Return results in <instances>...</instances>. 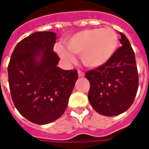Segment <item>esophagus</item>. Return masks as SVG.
I'll return each mask as SVG.
<instances>
[{
  "mask_svg": "<svg viewBox=\"0 0 149 149\" xmlns=\"http://www.w3.org/2000/svg\"><path fill=\"white\" fill-rule=\"evenodd\" d=\"M78 74H79V77H84V73L82 70H78Z\"/></svg>",
  "mask_w": 149,
  "mask_h": 149,
  "instance_id": "esophagus-1",
  "label": "esophagus"
}]
</instances>
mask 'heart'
<instances>
[{
  "mask_svg": "<svg viewBox=\"0 0 149 149\" xmlns=\"http://www.w3.org/2000/svg\"><path fill=\"white\" fill-rule=\"evenodd\" d=\"M66 47L72 54L81 55L84 65L96 68L106 64L116 52L118 36L109 27L89 29L79 31L65 40ZM56 50L60 57L66 62H73L74 57L68 50L58 45Z\"/></svg>",
  "mask_w": 149,
  "mask_h": 149,
  "instance_id": "b5f03b06",
  "label": "heart"
}]
</instances>
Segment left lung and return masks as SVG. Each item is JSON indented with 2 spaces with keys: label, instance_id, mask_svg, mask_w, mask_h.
Wrapping results in <instances>:
<instances>
[{
  "label": "left lung",
  "instance_id": "left-lung-1",
  "mask_svg": "<svg viewBox=\"0 0 149 149\" xmlns=\"http://www.w3.org/2000/svg\"><path fill=\"white\" fill-rule=\"evenodd\" d=\"M122 46L103 65L86 72L89 81L88 98L95 111L104 116H116L132 105L139 88V73L130 42L119 32Z\"/></svg>",
  "mask_w": 149,
  "mask_h": 149
}]
</instances>
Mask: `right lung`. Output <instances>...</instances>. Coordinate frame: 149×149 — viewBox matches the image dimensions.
<instances>
[{
    "instance_id": "1",
    "label": "right lung",
    "mask_w": 149,
    "mask_h": 149,
    "mask_svg": "<svg viewBox=\"0 0 149 149\" xmlns=\"http://www.w3.org/2000/svg\"><path fill=\"white\" fill-rule=\"evenodd\" d=\"M56 34L39 31L16 45L8 65V81L16 109L26 119L46 124L60 118L78 79L76 70H64L54 52Z\"/></svg>"
}]
</instances>
